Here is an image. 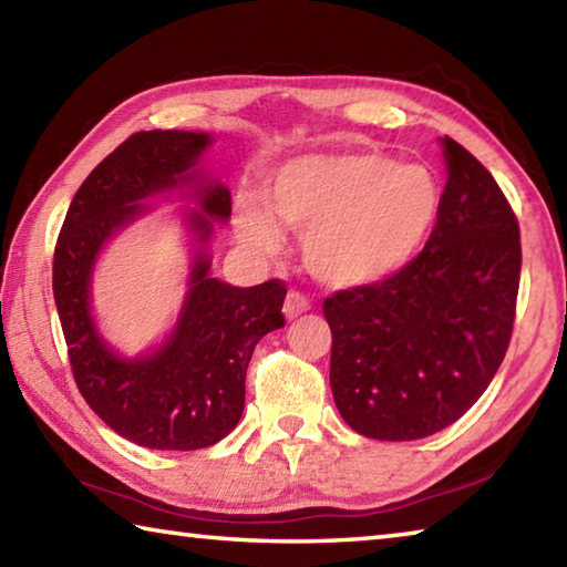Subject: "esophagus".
<instances>
[{
	"mask_svg": "<svg viewBox=\"0 0 567 567\" xmlns=\"http://www.w3.org/2000/svg\"><path fill=\"white\" fill-rule=\"evenodd\" d=\"M282 310H285V318L287 320H295L297 315H302V312L310 310V300H307L302 292H287Z\"/></svg>",
	"mask_w": 567,
	"mask_h": 567,
	"instance_id": "1",
	"label": "esophagus"
}]
</instances>
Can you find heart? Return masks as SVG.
Listing matches in <instances>:
<instances>
[{"instance_id": "obj_1", "label": "heart", "mask_w": 567, "mask_h": 567, "mask_svg": "<svg viewBox=\"0 0 567 567\" xmlns=\"http://www.w3.org/2000/svg\"><path fill=\"white\" fill-rule=\"evenodd\" d=\"M440 187L422 165H395L375 152L295 157L267 185V207L243 199L239 243L270 255L285 227L302 233V260L315 280L352 290L402 270L433 227Z\"/></svg>"}]
</instances>
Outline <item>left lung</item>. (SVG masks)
<instances>
[{"label":"left lung","mask_w":567,"mask_h":567,"mask_svg":"<svg viewBox=\"0 0 567 567\" xmlns=\"http://www.w3.org/2000/svg\"><path fill=\"white\" fill-rule=\"evenodd\" d=\"M443 142L447 185L433 235L385 280L330 295V385L342 420L372 440H420L475 405L507 352L520 227L491 172Z\"/></svg>","instance_id":"obj_1"}]
</instances>
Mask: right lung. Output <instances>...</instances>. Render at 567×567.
I'll return each mask as SVG.
<instances>
[{
	"label": "right lung",
	"mask_w": 567,
	"mask_h": 567,
	"mask_svg": "<svg viewBox=\"0 0 567 567\" xmlns=\"http://www.w3.org/2000/svg\"><path fill=\"white\" fill-rule=\"evenodd\" d=\"M209 142L205 132H134L76 189L54 247L52 290L76 388L114 433L152 450H199L233 433L255 344L285 324L282 280L233 287L209 275V219L233 213L229 189L197 169ZM175 186L196 187L200 209L188 221L204 247L178 328L159 351L127 361L93 328L91 267L106 239L146 212L142 198Z\"/></svg>",
	"instance_id": "add662e5"
}]
</instances>
